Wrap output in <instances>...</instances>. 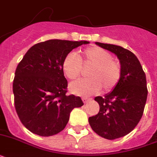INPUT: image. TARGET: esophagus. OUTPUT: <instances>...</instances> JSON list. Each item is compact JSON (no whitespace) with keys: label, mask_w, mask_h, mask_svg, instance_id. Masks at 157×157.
Returning a JSON list of instances; mask_svg holds the SVG:
<instances>
[{"label":"esophagus","mask_w":157,"mask_h":157,"mask_svg":"<svg viewBox=\"0 0 157 157\" xmlns=\"http://www.w3.org/2000/svg\"><path fill=\"white\" fill-rule=\"evenodd\" d=\"M82 101H83L84 103H87L88 102H90V99L89 98H82Z\"/></svg>","instance_id":"1"}]
</instances>
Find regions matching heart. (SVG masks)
<instances>
[{
    "mask_svg": "<svg viewBox=\"0 0 157 157\" xmlns=\"http://www.w3.org/2000/svg\"><path fill=\"white\" fill-rule=\"evenodd\" d=\"M112 59L111 53L97 46L86 49L79 56L73 52L67 54L63 61L62 68L69 80L78 78L81 73V66H91L86 74L88 79L70 84L71 93L87 97L97 93L101 87L104 91L112 90L121 77V64Z\"/></svg>",
    "mask_w": 157,
    "mask_h": 157,
    "instance_id": "heart-1",
    "label": "heart"
}]
</instances>
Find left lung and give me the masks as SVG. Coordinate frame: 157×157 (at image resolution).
I'll return each mask as SVG.
<instances>
[{
	"instance_id": "1",
	"label": "left lung",
	"mask_w": 157,
	"mask_h": 157,
	"mask_svg": "<svg viewBox=\"0 0 157 157\" xmlns=\"http://www.w3.org/2000/svg\"><path fill=\"white\" fill-rule=\"evenodd\" d=\"M95 44L116 54L121 67L118 85L104 97L94 98L99 104V112L89 117V123L96 134L112 140L130 133L142 118L147 97L146 75L131 51L119 45Z\"/></svg>"
}]
</instances>
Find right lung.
Returning <instances> with one entry per match:
<instances>
[{
    "instance_id": "add662e5",
    "label": "right lung",
    "mask_w": 157,
    "mask_h": 157,
    "mask_svg": "<svg viewBox=\"0 0 157 157\" xmlns=\"http://www.w3.org/2000/svg\"><path fill=\"white\" fill-rule=\"evenodd\" d=\"M89 43L64 40L37 43L18 63L13 81L14 106L22 124L32 133L43 137L59 134L72 109L84 105L78 96L66 94L67 81L62 64L73 49Z\"/></svg>"
}]
</instances>
